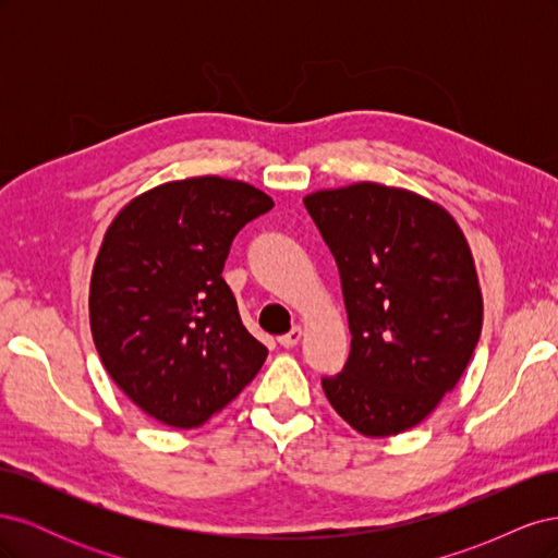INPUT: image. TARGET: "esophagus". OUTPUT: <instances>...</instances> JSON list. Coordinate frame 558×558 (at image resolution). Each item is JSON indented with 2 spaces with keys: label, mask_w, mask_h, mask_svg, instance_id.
<instances>
[{
  "label": "esophagus",
  "mask_w": 558,
  "mask_h": 558,
  "mask_svg": "<svg viewBox=\"0 0 558 558\" xmlns=\"http://www.w3.org/2000/svg\"><path fill=\"white\" fill-rule=\"evenodd\" d=\"M300 337H302V328L295 326L291 332H286V335L279 337V344H281L283 349H293V347L300 342Z\"/></svg>",
  "instance_id": "34e87169"
}]
</instances>
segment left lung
I'll list each match as a JSON object with an SVG mask.
<instances>
[{
	"label": "left lung",
	"instance_id": "left-lung-1",
	"mask_svg": "<svg viewBox=\"0 0 558 558\" xmlns=\"http://www.w3.org/2000/svg\"><path fill=\"white\" fill-rule=\"evenodd\" d=\"M340 269L351 351L324 391L369 437L421 424L459 384L482 332V293L453 218L410 191L356 183L305 197Z\"/></svg>",
	"mask_w": 558,
	"mask_h": 558
}]
</instances>
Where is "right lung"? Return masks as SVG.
<instances>
[{
  "instance_id": "add662e5",
  "label": "right lung",
  "mask_w": 558,
  "mask_h": 558,
  "mask_svg": "<svg viewBox=\"0 0 558 558\" xmlns=\"http://www.w3.org/2000/svg\"><path fill=\"white\" fill-rule=\"evenodd\" d=\"M272 207L248 183L195 177L134 197L109 226L90 281L93 340L160 424L202 426L265 363L221 272L238 232Z\"/></svg>"
}]
</instances>
